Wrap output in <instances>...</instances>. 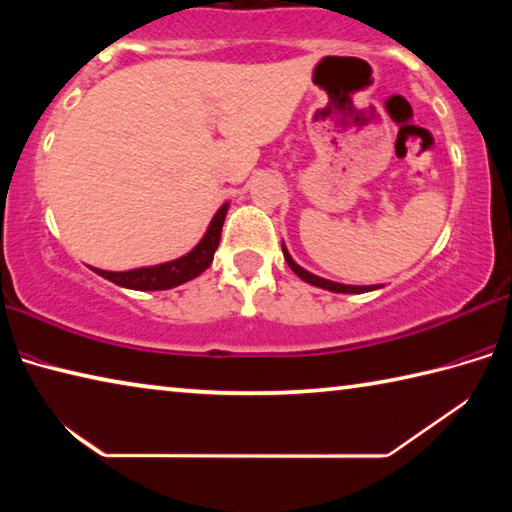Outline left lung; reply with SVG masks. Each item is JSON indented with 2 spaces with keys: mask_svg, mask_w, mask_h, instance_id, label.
I'll return each instance as SVG.
<instances>
[{
  "mask_svg": "<svg viewBox=\"0 0 512 512\" xmlns=\"http://www.w3.org/2000/svg\"><path fill=\"white\" fill-rule=\"evenodd\" d=\"M282 253H284V259H287V264H289L291 271L296 273V275L300 277V280L314 284V287L334 291V293H366V291H372V289H379L377 284H375V287H352V284H339V282L325 280V277H318V275H314V273H309V271H305V268L293 262V257L289 255V250H287V246H284V244H282Z\"/></svg>",
  "mask_w": 512,
  "mask_h": 512,
  "instance_id": "1",
  "label": "left lung"
}]
</instances>
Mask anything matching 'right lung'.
Segmentation results:
<instances>
[{
  "mask_svg": "<svg viewBox=\"0 0 512 512\" xmlns=\"http://www.w3.org/2000/svg\"><path fill=\"white\" fill-rule=\"evenodd\" d=\"M225 214H228V203L219 207V212L212 216L210 225H207V232L203 235V239L183 257L171 259V262H164V264H155V266L133 268V271H101V268H92V271L124 289L164 291V289L178 287V284L194 280V277L201 275L205 268H210L216 248H219V241H221V228H223Z\"/></svg>",
  "mask_w": 512,
  "mask_h": 512,
  "instance_id": "right-lung-1",
  "label": "right lung"
}]
</instances>
